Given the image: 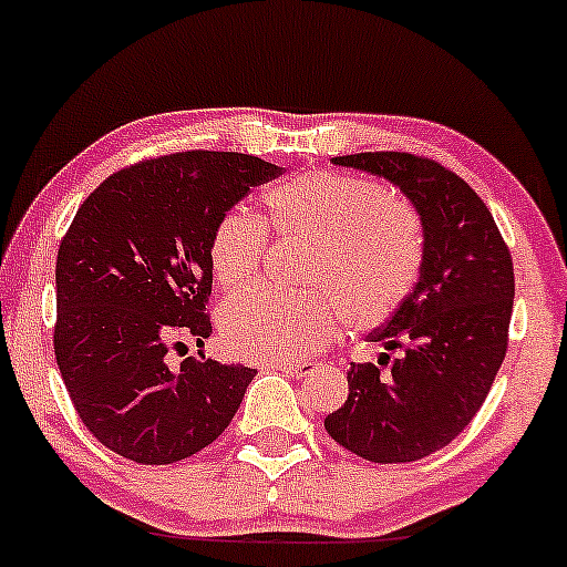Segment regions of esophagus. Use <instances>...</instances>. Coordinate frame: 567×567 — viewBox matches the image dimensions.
<instances>
[{
  "instance_id": "34e87169",
  "label": "esophagus",
  "mask_w": 567,
  "mask_h": 567,
  "mask_svg": "<svg viewBox=\"0 0 567 567\" xmlns=\"http://www.w3.org/2000/svg\"><path fill=\"white\" fill-rule=\"evenodd\" d=\"M270 367H274V370H281L286 374H291V378H310V374L318 370V364H315V362H276Z\"/></svg>"
}]
</instances>
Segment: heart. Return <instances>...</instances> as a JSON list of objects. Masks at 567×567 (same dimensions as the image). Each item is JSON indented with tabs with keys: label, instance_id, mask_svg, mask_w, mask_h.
Returning <instances> with one entry per match:
<instances>
[{
	"label": "heart",
	"instance_id": "b5f03b06",
	"mask_svg": "<svg viewBox=\"0 0 567 567\" xmlns=\"http://www.w3.org/2000/svg\"><path fill=\"white\" fill-rule=\"evenodd\" d=\"M266 208L281 234L318 241L310 284L326 291L252 286L231 297L220 310V333L237 357L297 362L328 347L347 318L359 330L378 328L409 297L422 262L419 220L380 185L336 172H301L270 189ZM266 247V224L252 210L231 208L210 241L216 281H252Z\"/></svg>",
	"mask_w": 567,
	"mask_h": 567
}]
</instances>
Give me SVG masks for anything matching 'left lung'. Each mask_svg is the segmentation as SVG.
I'll list each match as a JSON object with an SVG mask.
<instances>
[{
	"mask_svg": "<svg viewBox=\"0 0 567 567\" xmlns=\"http://www.w3.org/2000/svg\"><path fill=\"white\" fill-rule=\"evenodd\" d=\"M336 166L399 187L422 224L419 278L391 320L370 336L388 373L354 364L349 399L326 416L328 435L374 463H409L466 430L508 349L516 297L513 260L495 218L461 176L411 153H354Z\"/></svg>",
	"mask_w": 567,
	"mask_h": 567,
	"instance_id": "8db88e82",
	"label": "left lung"
}]
</instances>
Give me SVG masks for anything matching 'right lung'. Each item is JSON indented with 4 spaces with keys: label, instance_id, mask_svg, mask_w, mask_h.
I'll return each instance as SVG.
<instances>
[{
    "label": "right lung",
    "instance_id": "add662e5",
    "mask_svg": "<svg viewBox=\"0 0 567 567\" xmlns=\"http://www.w3.org/2000/svg\"><path fill=\"white\" fill-rule=\"evenodd\" d=\"M281 166L193 151L143 161L101 182L56 255L54 354L91 435L124 458H187L229 427L257 370L187 357L179 336L213 333L210 241L218 220Z\"/></svg>",
    "mask_w": 567,
    "mask_h": 567
}]
</instances>
